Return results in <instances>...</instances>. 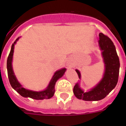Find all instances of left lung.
<instances>
[{"mask_svg":"<svg viewBox=\"0 0 126 126\" xmlns=\"http://www.w3.org/2000/svg\"><path fill=\"white\" fill-rule=\"evenodd\" d=\"M99 36V46L105 68L103 77L95 87L87 92H84L81 88L80 83H76L74 87L73 92L79 99L87 101L102 99L115 88L118 83L120 63L116 48L112 41L107 36L100 33ZM76 71L79 79H81L80 71L78 69H76Z\"/></svg>","mask_w":126,"mask_h":126,"instance_id":"left-lung-1","label":"left lung"}]
</instances>
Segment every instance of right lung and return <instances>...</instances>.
I'll return each mask as SVG.
<instances>
[{
    "mask_svg": "<svg viewBox=\"0 0 126 126\" xmlns=\"http://www.w3.org/2000/svg\"><path fill=\"white\" fill-rule=\"evenodd\" d=\"M19 37L17 38L16 39V41L14 42V43H13L12 46H11V50H10L8 58H7V68L10 85H11L15 91H17L22 97H30L32 99H34L36 100H42L44 99H47L51 98L54 96V93H55V85L56 82L64 75L66 69V68H62L60 70L56 71L54 73L52 78L50 80L48 86L43 91H35L25 88L22 87V85L17 80V78H16V76L14 73L12 67L13 56L15 45L16 44V42L19 40Z\"/></svg>",
    "mask_w": 126,
    "mask_h": 126,
    "instance_id": "right-lung-1",
    "label": "right lung"
}]
</instances>
